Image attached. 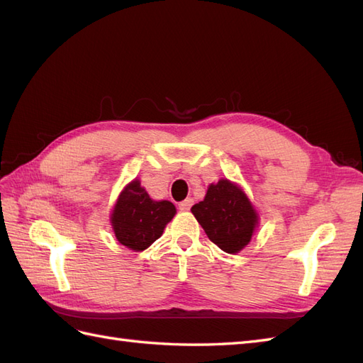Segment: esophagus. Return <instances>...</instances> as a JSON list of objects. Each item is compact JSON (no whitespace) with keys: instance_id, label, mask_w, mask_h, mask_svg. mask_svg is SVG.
<instances>
[{"instance_id":"obj_1","label":"esophagus","mask_w":363,"mask_h":363,"mask_svg":"<svg viewBox=\"0 0 363 363\" xmlns=\"http://www.w3.org/2000/svg\"><path fill=\"white\" fill-rule=\"evenodd\" d=\"M192 204H194V200L192 199H186L184 201H182L180 204H179V208L182 212H188L189 208L192 207Z\"/></svg>"}]
</instances>
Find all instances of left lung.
I'll use <instances>...</instances> for the list:
<instances>
[{
    "mask_svg": "<svg viewBox=\"0 0 363 363\" xmlns=\"http://www.w3.org/2000/svg\"><path fill=\"white\" fill-rule=\"evenodd\" d=\"M191 212L207 238L228 255L247 247L259 224L247 194L227 179L208 186L204 200L192 206Z\"/></svg>",
    "mask_w": 363,
    "mask_h": 363,
    "instance_id": "1",
    "label": "left lung"
}]
</instances>
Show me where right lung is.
<instances>
[{"instance_id": "1", "label": "right lung", "mask_w": 363, "mask_h": 363, "mask_svg": "<svg viewBox=\"0 0 363 363\" xmlns=\"http://www.w3.org/2000/svg\"><path fill=\"white\" fill-rule=\"evenodd\" d=\"M175 215L171 201H155L136 179L119 194L111 215L112 228L119 244L144 251L163 233Z\"/></svg>"}]
</instances>
